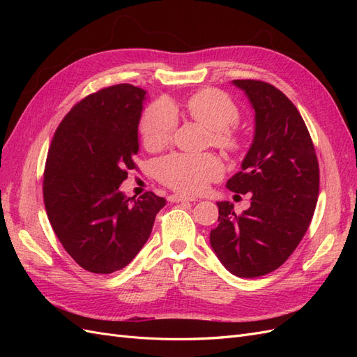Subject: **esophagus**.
Segmentation results:
<instances>
[{"instance_id": "esophagus-1", "label": "esophagus", "mask_w": 357, "mask_h": 357, "mask_svg": "<svg viewBox=\"0 0 357 357\" xmlns=\"http://www.w3.org/2000/svg\"><path fill=\"white\" fill-rule=\"evenodd\" d=\"M168 201L169 202H195L198 201L197 198H190V197H185V195H169L168 197Z\"/></svg>"}]
</instances>
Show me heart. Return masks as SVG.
<instances>
[{"mask_svg":"<svg viewBox=\"0 0 357 357\" xmlns=\"http://www.w3.org/2000/svg\"><path fill=\"white\" fill-rule=\"evenodd\" d=\"M186 112L213 131L215 146L235 150L240 146L238 134L232 128L240 122L241 110L228 93L219 89H204L190 95L185 102ZM174 105L159 100L149 105L139 121V134L147 149L167 144L177 126ZM223 172L220 159L213 153H172L156 162V176L165 186L181 193H199Z\"/></svg>","mask_w":357,"mask_h":357,"instance_id":"heart-1","label":"heart"}]
</instances>
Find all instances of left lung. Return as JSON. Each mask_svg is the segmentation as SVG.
<instances>
[{
	"label": "left lung",
	"mask_w": 357,
	"mask_h": 357,
	"mask_svg": "<svg viewBox=\"0 0 357 357\" xmlns=\"http://www.w3.org/2000/svg\"><path fill=\"white\" fill-rule=\"evenodd\" d=\"M256 113L253 144L241 171L226 186L250 193V208L218 202L219 225L210 232L213 250L236 277L275 271L304 238L319 197V160L301 113L275 86L234 80Z\"/></svg>",
	"instance_id": "left-lung-1"
}]
</instances>
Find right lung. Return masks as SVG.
Segmentation results:
<instances>
[{
  "mask_svg": "<svg viewBox=\"0 0 357 357\" xmlns=\"http://www.w3.org/2000/svg\"><path fill=\"white\" fill-rule=\"evenodd\" d=\"M144 95L129 83L88 95L62 119L49 147L43 178L49 222L75 264L93 274L131 262L165 205L153 192L135 199L119 189L138 168Z\"/></svg>",
  "mask_w": 357,
  "mask_h": 357,
  "instance_id": "add662e5",
  "label": "right lung"
}]
</instances>
